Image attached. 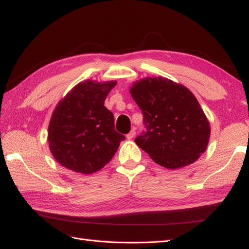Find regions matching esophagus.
<instances>
[{
    "label": "esophagus",
    "instance_id": "34e87169",
    "mask_svg": "<svg viewBox=\"0 0 249 249\" xmlns=\"http://www.w3.org/2000/svg\"><path fill=\"white\" fill-rule=\"evenodd\" d=\"M135 135H136V131H135V130H131V131L129 132V134H127L126 138H127V139H128V140H131V139L135 137Z\"/></svg>",
    "mask_w": 249,
    "mask_h": 249
}]
</instances>
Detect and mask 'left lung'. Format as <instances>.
I'll list each match as a JSON object with an SVG mask.
<instances>
[{
    "label": "left lung",
    "instance_id": "8db88e82",
    "mask_svg": "<svg viewBox=\"0 0 249 249\" xmlns=\"http://www.w3.org/2000/svg\"><path fill=\"white\" fill-rule=\"evenodd\" d=\"M129 92L142 110L146 126L136 143L156 163L177 170L192 164L205 153L210 123L187 87L153 76L132 83Z\"/></svg>",
    "mask_w": 249,
    "mask_h": 249
}]
</instances>
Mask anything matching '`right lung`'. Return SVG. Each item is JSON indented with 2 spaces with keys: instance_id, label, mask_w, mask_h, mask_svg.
Wrapping results in <instances>:
<instances>
[{
  "instance_id": "right-lung-1",
  "label": "right lung",
  "mask_w": 249,
  "mask_h": 249,
  "mask_svg": "<svg viewBox=\"0 0 249 249\" xmlns=\"http://www.w3.org/2000/svg\"><path fill=\"white\" fill-rule=\"evenodd\" d=\"M117 80L78 83L57 104L50 120L48 142L63 167L90 175L102 170L125 137L114 129V118L104 106Z\"/></svg>"
}]
</instances>
